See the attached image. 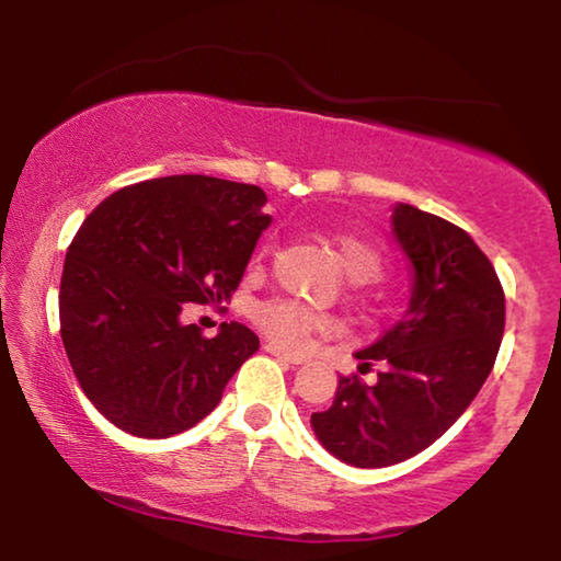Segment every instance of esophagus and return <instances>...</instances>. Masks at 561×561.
Segmentation results:
<instances>
[{
	"label": "esophagus",
	"instance_id": "obj_1",
	"mask_svg": "<svg viewBox=\"0 0 561 561\" xmlns=\"http://www.w3.org/2000/svg\"><path fill=\"white\" fill-rule=\"evenodd\" d=\"M265 352H271L273 357L286 359V363H290V365H304V357H298V355H294V352L278 347V344H275V342H267V344H265Z\"/></svg>",
	"mask_w": 561,
	"mask_h": 561
}]
</instances>
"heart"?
Wrapping results in <instances>:
<instances>
[{"label": "heart", "mask_w": 561, "mask_h": 561, "mask_svg": "<svg viewBox=\"0 0 561 561\" xmlns=\"http://www.w3.org/2000/svg\"><path fill=\"white\" fill-rule=\"evenodd\" d=\"M336 257L355 283H367L378 278L382 267V255L370 240L357 234H344L334 240ZM252 317L275 342L283 347H301L311 334L317 332H332V321L321 317L317 311L304 309V306L290 301H265L255 306Z\"/></svg>", "instance_id": "1"}]
</instances>
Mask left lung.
I'll use <instances>...</instances> for the list:
<instances>
[{"instance_id": "1", "label": "left lung", "mask_w": 561, "mask_h": 561, "mask_svg": "<svg viewBox=\"0 0 561 561\" xmlns=\"http://www.w3.org/2000/svg\"><path fill=\"white\" fill-rule=\"evenodd\" d=\"M396 242L411 267L409 309L355 352L378 380L340 378L334 403L311 413L329 455L352 467H388L434 444L480 393L501 350L505 296L495 267L451 221L398 202Z\"/></svg>"}]
</instances>
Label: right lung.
<instances>
[{
	"instance_id": "obj_1",
	"label": "right lung",
	"mask_w": 561,
	"mask_h": 561,
	"mask_svg": "<svg viewBox=\"0 0 561 561\" xmlns=\"http://www.w3.org/2000/svg\"><path fill=\"white\" fill-rule=\"evenodd\" d=\"M265 191L211 175L119 188L83 219L60 278V336L76 380L122 432L165 439L217 409L260 347L225 321L206 340L183 304L229 301L260 234Z\"/></svg>"
}]
</instances>
